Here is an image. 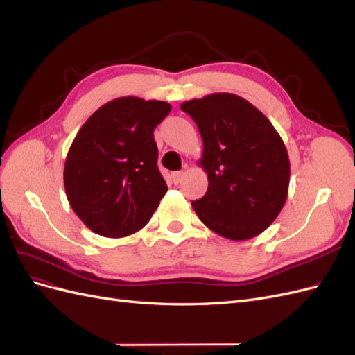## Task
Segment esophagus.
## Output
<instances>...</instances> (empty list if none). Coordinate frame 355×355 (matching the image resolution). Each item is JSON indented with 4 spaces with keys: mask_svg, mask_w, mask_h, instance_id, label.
Instances as JSON below:
<instances>
[{
    "mask_svg": "<svg viewBox=\"0 0 355 355\" xmlns=\"http://www.w3.org/2000/svg\"><path fill=\"white\" fill-rule=\"evenodd\" d=\"M171 179H173V184H179L184 179V171H175L173 175H171Z\"/></svg>",
    "mask_w": 355,
    "mask_h": 355,
    "instance_id": "obj_1",
    "label": "esophagus"
}]
</instances>
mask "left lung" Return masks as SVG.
<instances>
[{"label": "left lung", "instance_id": "left-lung-1", "mask_svg": "<svg viewBox=\"0 0 355 355\" xmlns=\"http://www.w3.org/2000/svg\"><path fill=\"white\" fill-rule=\"evenodd\" d=\"M201 139L200 166L209 187L192 201L200 220L225 239L249 240L282 211L290 180L283 139L250 102L232 93H213L180 105Z\"/></svg>", "mask_w": 355, "mask_h": 355}]
</instances>
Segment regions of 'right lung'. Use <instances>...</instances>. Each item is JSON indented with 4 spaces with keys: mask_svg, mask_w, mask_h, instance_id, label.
Instances as JSON below:
<instances>
[{
    "mask_svg": "<svg viewBox=\"0 0 355 355\" xmlns=\"http://www.w3.org/2000/svg\"><path fill=\"white\" fill-rule=\"evenodd\" d=\"M170 111L163 101L118 98L101 106L75 136L63 184L72 210L93 232L121 239L153 218L167 192L154 128Z\"/></svg>",
    "mask_w": 355,
    "mask_h": 355,
    "instance_id": "add662e5",
    "label": "right lung"
}]
</instances>
